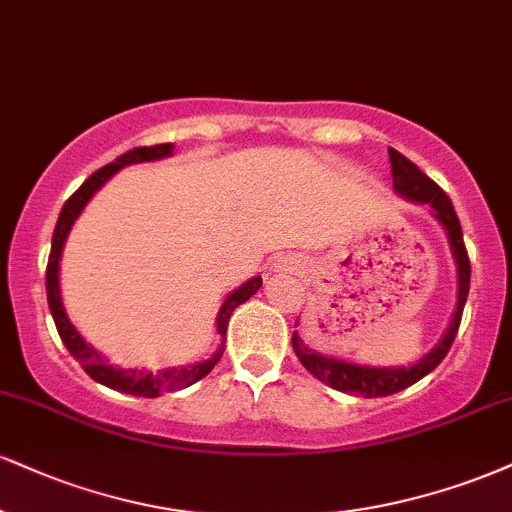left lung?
Masks as SVG:
<instances>
[{
    "label": "left lung",
    "instance_id": "8db88e82",
    "mask_svg": "<svg viewBox=\"0 0 512 512\" xmlns=\"http://www.w3.org/2000/svg\"><path fill=\"white\" fill-rule=\"evenodd\" d=\"M389 159H391V176H393V190L400 197L410 202H420V205L432 207L434 217L439 219V224L446 229L448 243H451V252L455 267H458V305H455L451 326L446 329V334L434 350H429L422 360H417L410 367H367V365H355V362L336 360V357H326L317 350H310L300 341V336L293 331V350L298 355V360L303 362V367L312 377L324 381L331 389L353 393V396L362 398H381L398 393L408 386L427 377L432 369L439 367V362L448 355L451 350L455 334H458L460 319H463V307L467 303V293H470V257H467L463 229H460V219L455 214L451 197L436 186V183L427 174H422L417 169V164H412L408 157L400 155L398 150L389 147Z\"/></svg>",
    "mask_w": 512,
    "mask_h": 512
}]
</instances>
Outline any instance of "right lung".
I'll list each match as a JSON object with an SVG mask.
<instances>
[{"label": "right lung", "mask_w": 512, "mask_h": 512, "mask_svg": "<svg viewBox=\"0 0 512 512\" xmlns=\"http://www.w3.org/2000/svg\"><path fill=\"white\" fill-rule=\"evenodd\" d=\"M171 152H174V145L171 143L152 145V147H133V150H128L126 155L116 157L112 164L102 166V169H97L90 178H85L83 186H80L76 193H73L69 200L64 202V207H61L57 226H54L52 250H49V262H47V303H49V312H52L54 324H57V331H59L61 341H64V346L69 348V353L76 357L80 365H83L85 372L90 374V379H95L97 384H104L114 391L131 393V396H143V398H157L166 391L186 389V386L195 384V381H200L202 377H207V374L214 369V365L221 360V355H224L226 326H229L233 310H236L238 305H243L245 300H250L262 286V276H252L250 281H245L243 286H238L236 291H233L229 298L224 300V305H221V310L217 315V331L221 336V346L217 353L209 357V360L197 362V365L162 369V372H157V374L140 372V369L112 367V365H107V360H104V357L97 353L95 348L88 346V343L80 338L76 329H73L69 317H66L64 303H61V291H59V260H61V250H64L66 236H69L73 221L78 219V214L83 212L85 205H88L90 197L95 195L97 190H100L104 183H107L109 178L116 174V171L123 169V166L138 164V162H155V159L171 157Z\"/></svg>", "instance_id": "obj_1"}]
</instances>
